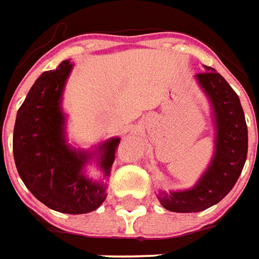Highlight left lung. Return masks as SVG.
<instances>
[{
	"label": "left lung",
	"instance_id": "left-lung-1",
	"mask_svg": "<svg viewBox=\"0 0 259 259\" xmlns=\"http://www.w3.org/2000/svg\"><path fill=\"white\" fill-rule=\"evenodd\" d=\"M209 99L214 125L213 157L197 184L188 190L159 191L157 199L170 212H201L221 202L241 174L248 149V131L237 93L213 68L195 75Z\"/></svg>",
	"mask_w": 259,
	"mask_h": 259
}]
</instances>
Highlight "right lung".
<instances>
[{
    "label": "right lung",
    "mask_w": 259,
    "mask_h": 259,
    "mask_svg": "<svg viewBox=\"0 0 259 259\" xmlns=\"http://www.w3.org/2000/svg\"><path fill=\"white\" fill-rule=\"evenodd\" d=\"M74 64L65 60L57 69L38 76L18 110L14 128V159L27 190L46 206L71 214L97 209L107 197V183L88 177L95 163L109 180L120 138L114 137L93 149L68 144L62 95Z\"/></svg>",
    "instance_id": "1"
}]
</instances>
